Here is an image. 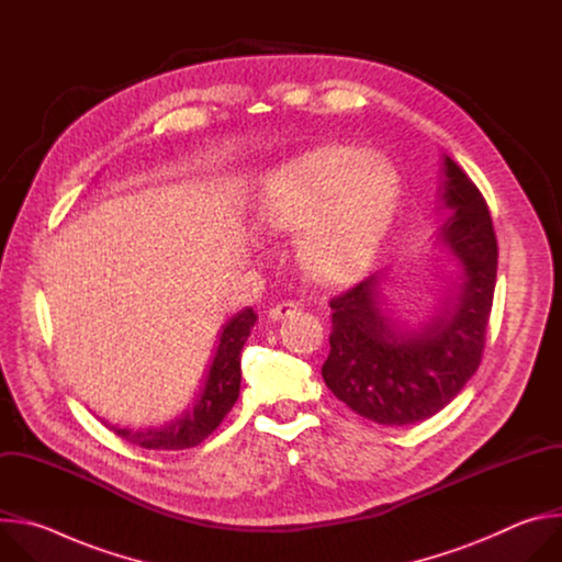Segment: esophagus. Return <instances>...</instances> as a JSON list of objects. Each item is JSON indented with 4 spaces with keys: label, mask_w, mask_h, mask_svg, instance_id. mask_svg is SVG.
Segmentation results:
<instances>
[{
    "label": "esophagus",
    "mask_w": 562,
    "mask_h": 562,
    "mask_svg": "<svg viewBox=\"0 0 562 562\" xmlns=\"http://www.w3.org/2000/svg\"><path fill=\"white\" fill-rule=\"evenodd\" d=\"M295 313H300V304L293 302V300H286V302L276 304V306L269 311V317H271V319H282V317H289V315H295Z\"/></svg>",
    "instance_id": "obj_1"
}]
</instances>
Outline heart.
I'll return each mask as SVG.
<instances>
[{
	"mask_svg": "<svg viewBox=\"0 0 562 562\" xmlns=\"http://www.w3.org/2000/svg\"><path fill=\"white\" fill-rule=\"evenodd\" d=\"M397 202L395 171L356 146L308 150L276 171L258 202L278 231L311 226L304 258L327 282H349L371 262Z\"/></svg>",
	"mask_w": 562,
	"mask_h": 562,
	"instance_id": "1",
	"label": "heart"
}]
</instances>
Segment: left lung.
I'll return each instance as SVG.
<instances>
[{
	"label": "left lung",
	"instance_id": "left-lung-1",
	"mask_svg": "<svg viewBox=\"0 0 562 562\" xmlns=\"http://www.w3.org/2000/svg\"><path fill=\"white\" fill-rule=\"evenodd\" d=\"M442 243L462 262L451 311L420 329H400L380 313L378 276L331 297L334 331L323 378L334 395L378 425H414L445 409L483 360L494 304L498 243L490 206L469 176L445 157Z\"/></svg>",
	"mask_w": 562,
	"mask_h": 562
}]
</instances>
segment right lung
<instances>
[{"label": "right lung", "mask_w": 562, "mask_h": 562, "mask_svg": "<svg viewBox=\"0 0 562 562\" xmlns=\"http://www.w3.org/2000/svg\"><path fill=\"white\" fill-rule=\"evenodd\" d=\"M256 319L258 315L254 313V308L239 311L228 319L222 331L220 347L213 358L204 391L195 403L193 412H187L171 425L157 427V429L135 431V429H120L109 423L104 425L120 438L153 451H180V449L198 447L220 427L224 416L235 405V400L239 395V378H243L239 356H243V347L251 334V327L256 325Z\"/></svg>", "instance_id": "obj_1"}]
</instances>
